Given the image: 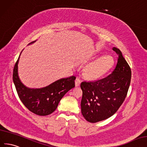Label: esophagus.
I'll use <instances>...</instances> for the list:
<instances>
[{
	"label": "esophagus",
	"mask_w": 147,
	"mask_h": 147,
	"mask_svg": "<svg viewBox=\"0 0 147 147\" xmlns=\"http://www.w3.org/2000/svg\"><path fill=\"white\" fill-rule=\"evenodd\" d=\"M81 79H79V78H76V80H75V85H76V87L79 86L81 84Z\"/></svg>",
	"instance_id": "1"
}]
</instances>
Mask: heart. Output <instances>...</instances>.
<instances>
[{"mask_svg": "<svg viewBox=\"0 0 147 147\" xmlns=\"http://www.w3.org/2000/svg\"><path fill=\"white\" fill-rule=\"evenodd\" d=\"M114 64V60L110 55H104L88 64L84 69V75L90 80H96L106 74Z\"/></svg>", "mask_w": 147, "mask_h": 147, "instance_id": "1", "label": "heart"}]
</instances>
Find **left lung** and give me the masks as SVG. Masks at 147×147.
I'll list each match as a JSON object with an SVG mask.
<instances>
[{"label":"left lung","mask_w":147,"mask_h":147,"mask_svg":"<svg viewBox=\"0 0 147 147\" xmlns=\"http://www.w3.org/2000/svg\"><path fill=\"white\" fill-rule=\"evenodd\" d=\"M113 50L118 55V63L113 72L100 80L84 81L81 112L90 123L108 119L118 111L126 97L131 79V69L119 49Z\"/></svg>","instance_id":"left-lung-1"}]
</instances>
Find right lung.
Returning a JSON list of instances; mask_svg holds the SVG:
<instances>
[{"label":"right lung","mask_w":147,"mask_h":147,"mask_svg":"<svg viewBox=\"0 0 147 147\" xmlns=\"http://www.w3.org/2000/svg\"><path fill=\"white\" fill-rule=\"evenodd\" d=\"M20 55L14 66L13 81L21 101L29 111L36 115L47 116L51 114L56 110L63 97L75 87L76 77L71 76L61 78L47 86L38 89L28 87L21 81L18 76V65Z\"/></svg>","instance_id":"1"}]
</instances>
